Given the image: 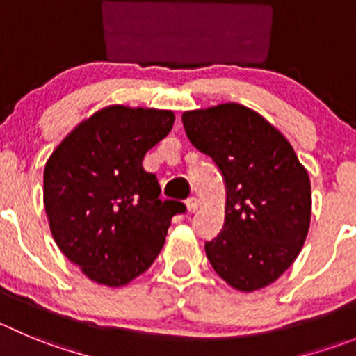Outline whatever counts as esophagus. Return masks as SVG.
I'll return each instance as SVG.
<instances>
[{"label": "esophagus", "mask_w": 356, "mask_h": 356, "mask_svg": "<svg viewBox=\"0 0 356 356\" xmlns=\"http://www.w3.org/2000/svg\"><path fill=\"white\" fill-rule=\"evenodd\" d=\"M186 207H188V212H191V214H193V212L198 209V200H197V198H195V197L188 198V200H186Z\"/></svg>", "instance_id": "esophagus-1"}]
</instances>
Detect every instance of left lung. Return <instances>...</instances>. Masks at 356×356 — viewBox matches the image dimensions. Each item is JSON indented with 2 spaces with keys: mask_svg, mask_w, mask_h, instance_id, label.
<instances>
[{
  "mask_svg": "<svg viewBox=\"0 0 356 356\" xmlns=\"http://www.w3.org/2000/svg\"><path fill=\"white\" fill-rule=\"evenodd\" d=\"M182 124L227 188L223 230L205 242L212 268L235 290L268 286L293 264L307 237V170L281 131L238 103L184 112Z\"/></svg>",
  "mask_w": 356,
  "mask_h": 356,
  "instance_id": "1",
  "label": "left lung"
}]
</instances>
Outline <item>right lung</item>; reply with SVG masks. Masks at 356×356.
Returning a JSON list of instances; mask_svg holds the SVG:
<instances>
[{
  "mask_svg": "<svg viewBox=\"0 0 356 356\" xmlns=\"http://www.w3.org/2000/svg\"><path fill=\"white\" fill-rule=\"evenodd\" d=\"M170 111L102 108L56 147L43 170V204L61 253L91 281L124 286L147 270L186 205L161 200L144 156L167 137Z\"/></svg>",
  "mask_w": 356,
  "mask_h": 356,
  "instance_id": "right-lung-1",
  "label": "right lung"
}]
</instances>
